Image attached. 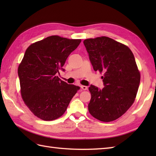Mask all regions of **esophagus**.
<instances>
[{
    "mask_svg": "<svg viewBox=\"0 0 156 156\" xmlns=\"http://www.w3.org/2000/svg\"><path fill=\"white\" fill-rule=\"evenodd\" d=\"M80 87H81V88L82 89V90H87V89H88V87H87V86L81 85V86H80Z\"/></svg>",
    "mask_w": 156,
    "mask_h": 156,
    "instance_id": "1",
    "label": "esophagus"
}]
</instances>
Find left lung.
I'll use <instances>...</instances> for the list:
<instances>
[{
	"mask_svg": "<svg viewBox=\"0 0 156 156\" xmlns=\"http://www.w3.org/2000/svg\"><path fill=\"white\" fill-rule=\"evenodd\" d=\"M84 45L94 71L103 72L105 87H89L90 115L98 120L112 121L133 105L140 83V73L127 46L108 37L87 39Z\"/></svg>",
	"mask_w": 156,
	"mask_h": 156,
	"instance_id": "1",
	"label": "left lung"
}]
</instances>
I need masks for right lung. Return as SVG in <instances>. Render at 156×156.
I'll return each instance as SVG.
<instances>
[{"instance_id":"1","label":"right lung","mask_w":156,"mask_h":156,"mask_svg":"<svg viewBox=\"0 0 156 156\" xmlns=\"http://www.w3.org/2000/svg\"><path fill=\"white\" fill-rule=\"evenodd\" d=\"M81 39L52 35L31 44L19 66L21 94L33 113L44 121L60 117L80 89L57 76Z\"/></svg>"}]
</instances>
